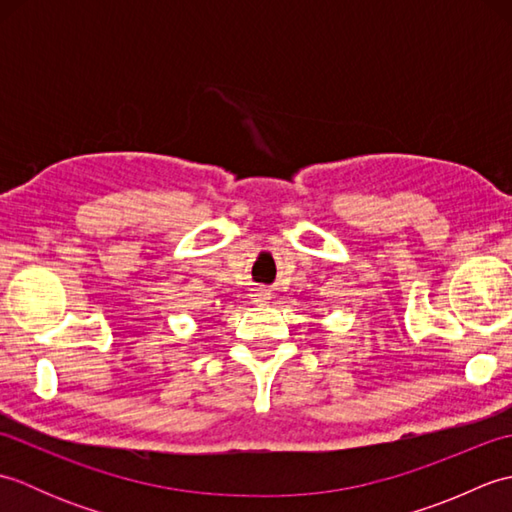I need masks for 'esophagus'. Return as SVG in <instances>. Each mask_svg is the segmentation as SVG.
<instances>
[{
	"label": "esophagus",
	"instance_id": "esophagus-1",
	"mask_svg": "<svg viewBox=\"0 0 512 512\" xmlns=\"http://www.w3.org/2000/svg\"><path fill=\"white\" fill-rule=\"evenodd\" d=\"M253 299H255V301H266V299H270V290H268V288H255V290H253Z\"/></svg>",
	"mask_w": 512,
	"mask_h": 512
}]
</instances>
